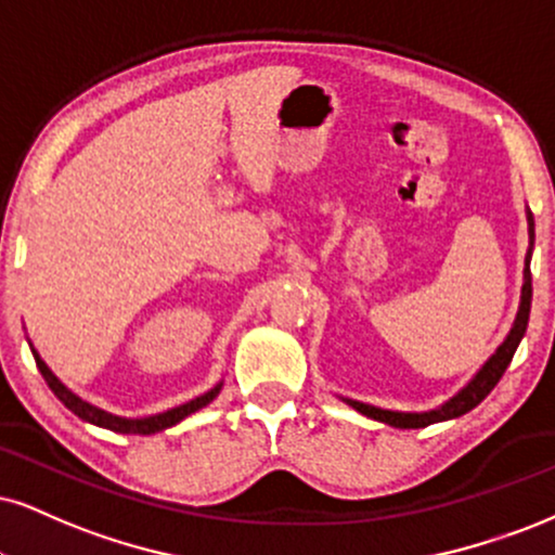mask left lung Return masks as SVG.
<instances>
[{"instance_id":"left-lung-1","label":"left lung","mask_w":555,"mask_h":555,"mask_svg":"<svg viewBox=\"0 0 555 555\" xmlns=\"http://www.w3.org/2000/svg\"><path fill=\"white\" fill-rule=\"evenodd\" d=\"M525 218H528V255H525V270H522V288H519V306L515 313V321H512V330L507 332L502 345L496 347L494 352L489 354L487 362L474 373L466 386L461 391L450 396L448 401H442L440 406L435 409H424V412H399V409H380L373 406V403L358 401V399H347V396H339L341 401L350 403L354 412L371 416L375 422L391 424V427L399 429H420V427H429V424L437 422H448L455 420V416H463L470 409L478 406L487 396L491 393V388L496 386L499 378H502L507 365L515 358L519 341L525 337V330H528V319H530V304H532V278H530V259H532V246H535V218H532V210L525 208Z\"/></svg>"}]
</instances>
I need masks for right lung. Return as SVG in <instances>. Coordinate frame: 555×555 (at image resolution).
<instances>
[{
    "mask_svg": "<svg viewBox=\"0 0 555 555\" xmlns=\"http://www.w3.org/2000/svg\"><path fill=\"white\" fill-rule=\"evenodd\" d=\"M27 345H30V352H33V358H36V365H38L40 375H43V378H46L48 388H51V391L56 393V399L64 403L68 412L77 414L79 420L94 424V427L111 429V433H120V435H156V433H162V429L175 427V424H180L184 416L195 414L197 409L208 406V403L214 401L216 396L221 393V388H223V380H218L214 388H208V391H205V393L195 396L193 401L180 403V406L167 409V412H162V414H152V416H120V414L105 412V409L94 406V403H89V401L81 399V396L74 393L72 388H66L64 383L56 378V373H53L51 367L46 365V360L40 358L38 350H36V347H33L30 339H27Z\"/></svg>",
    "mask_w": 555,
    "mask_h": 555,
    "instance_id": "obj_1",
    "label": "right lung"
}]
</instances>
